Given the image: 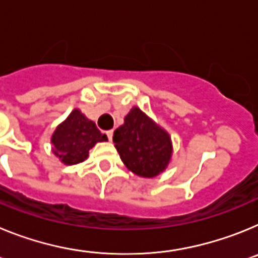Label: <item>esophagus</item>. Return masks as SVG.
Listing matches in <instances>:
<instances>
[{
    "mask_svg": "<svg viewBox=\"0 0 258 258\" xmlns=\"http://www.w3.org/2000/svg\"><path fill=\"white\" fill-rule=\"evenodd\" d=\"M107 137H108V140L109 141H112V136H113V131H107L106 132Z\"/></svg>",
    "mask_w": 258,
    "mask_h": 258,
    "instance_id": "esophagus-1",
    "label": "esophagus"
}]
</instances>
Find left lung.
<instances>
[{
	"label": "left lung",
	"instance_id": "8db88e82",
	"mask_svg": "<svg viewBox=\"0 0 258 258\" xmlns=\"http://www.w3.org/2000/svg\"><path fill=\"white\" fill-rule=\"evenodd\" d=\"M113 142L124 165L143 178L165 172L172 160L169 133L138 107H133L124 117V124L113 132Z\"/></svg>",
	"mask_w": 258,
	"mask_h": 258
}]
</instances>
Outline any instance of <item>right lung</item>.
<instances>
[{
    "label": "right lung",
    "instance_id": "add662e5",
    "mask_svg": "<svg viewBox=\"0 0 258 258\" xmlns=\"http://www.w3.org/2000/svg\"><path fill=\"white\" fill-rule=\"evenodd\" d=\"M94 121L89 120L79 108H75L61 121L51 136V151L66 165H75L88 159L89 151L98 142H106Z\"/></svg>",
    "mask_w": 258,
    "mask_h": 258
}]
</instances>
